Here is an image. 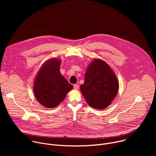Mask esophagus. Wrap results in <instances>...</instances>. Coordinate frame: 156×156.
Instances as JSON below:
<instances>
[{
  "label": "esophagus",
  "instance_id": "esophagus-1",
  "mask_svg": "<svg viewBox=\"0 0 156 156\" xmlns=\"http://www.w3.org/2000/svg\"><path fill=\"white\" fill-rule=\"evenodd\" d=\"M73 87H74V89L75 90H78L79 89V86L78 85V84H74V86H73Z\"/></svg>",
  "mask_w": 156,
  "mask_h": 156
}]
</instances>
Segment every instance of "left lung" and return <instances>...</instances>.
<instances>
[{
	"mask_svg": "<svg viewBox=\"0 0 156 156\" xmlns=\"http://www.w3.org/2000/svg\"><path fill=\"white\" fill-rule=\"evenodd\" d=\"M119 87L116 75L108 65L102 60L94 59L87 68L80 90L89 105L102 110L114 99Z\"/></svg>",
	"mask_w": 156,
	"mask_h": 156,
	"instance_id": "8db88e82",
	"label": "left lung"
}]
</instances>
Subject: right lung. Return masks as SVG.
I'll use <instances>...</instances> for the list:
<instances>
[{"label": "right lung", "mask_w": 156, "mask_h": 156, "mask_svg": "<svg viewBox=\"0 0 156 156\" xmlns=\"http://www.w3.org/2000/svg\"><path fill=\"white\" fill-rule=\"evenodd\" d=\"M60 60L51 58L38 72L34 83V94L40 104L48 108H54L62 102L73 86L60 72Z\"/></svg>", "instance_id": "add662e5"}]
</instances>
